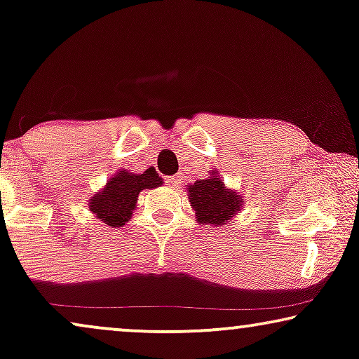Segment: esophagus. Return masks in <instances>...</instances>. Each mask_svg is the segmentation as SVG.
I'll return each mask as SVG.
<instances>
[{
    "label": "esophagus",
    "instance_id": "34e87169",
    "mask_svg": "<svg viewBox=\"0 0 359 359\" xmlns=\"http://www.w3.org/2000/svg\"><path fill=\"white\" fill-rule=\"evenodd\" d=\"M166 181H168L170 188H178L181 178H180V176H170V178H166Z\"/></svg>",
    "mask_w": 359,
    "mask_h": 359
}]
</instances>
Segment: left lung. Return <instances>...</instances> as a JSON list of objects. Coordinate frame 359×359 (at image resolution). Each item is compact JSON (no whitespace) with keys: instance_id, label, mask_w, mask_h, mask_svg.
<instances>
[{"instance_id":"obj_1","label":"left lung","mask_w":359,"mask_h":359,"mask_svg":"<svg viewBox=\"0 0 359 359\" xmlns=\"http://www.w3.org/2000/svg\"><path fill=\"white\" fill-rule=\"evenodd\" d=\"M189 204L196 210V220L203 225L212 227H227V224L243 208L245 199L237 191L225 188L222 176L215 170L209 171L205 180L186 186Z\"/></svg>"}]
</instances>
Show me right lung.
<instances>
[{
	"instance_id": "obj_1",
	"label": "right lung",
	"mask_w": 359,
	"mask_h": 359,
	"mask_svg": "<svg viewBox=\"0 0 359 359\" xmlns=\"http://www.w3.org/2000/svg\"><path fill=\"white\" fill-rule=\"evenodd\" d=\"M163 184L154 166L144 173H134L129 170H119L106 181V186L91 196L88 208L95 217L111 227H122L137 209V199L140 191L158 188Z\"/></svg>"
}]
</instances>
